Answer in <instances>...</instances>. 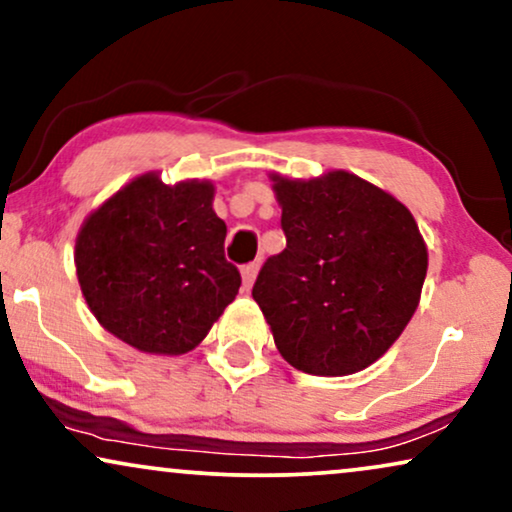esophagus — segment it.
Returning <instances> with one entry per match:
<instances>
[{
    "mask_svg": "<svg viewBox=\"0 0 512 512\" xmlns=\"http://www.w3.org/2000/svg\"><path fill=\"white\" fill-rule=\"evenodd\" d=\"M256 275H258V263L244 265V268H242V286H244V291H249L251 286H254Z\"/></svg>",
    "mask_w": 512,
    "mask_h": 512,
    "instance_id": "34e87169",
    "label": "esophagus"
}]
</instances>
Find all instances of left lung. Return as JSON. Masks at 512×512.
Masks as SVG:
<instances>
[{
  "instance_id": "1",
  "label": "left lung",
  "mask_w": 512,
  "mask_h": 512,
  "mask_svg": "<svg viewBox=\"0 0 512 512\" xmlns=\"http://www.w3.org/2000/svg\"><path fill=\"white\" fill-rule=\"evenodd\" d=\"M270 181L286 249L265 261L251 296L293 368L359 373L394 345L422 298L429 251L415 216L345 170Z\"/></svg>"
}]
</instances>
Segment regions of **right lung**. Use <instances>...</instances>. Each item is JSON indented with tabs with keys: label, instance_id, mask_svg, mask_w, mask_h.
I'll use <instances>...</instances> for the list:
<instances>
[{
	"label": "right lung",
	"instance_id": "1",
	"mask_svg": "<svg viewBox=\"0 0 512 512\" xmlns=\"http://www.w3.org/2000/svg\"><path fill=\"white\" fill-rule=\"evenodd\" d=\"M212 181L139 174L76 235L81 293L104 331L146 354L179 356L207 338L240 291Z\"/></svg>",
	"mask_w": 512,
	"mask_h": 512
}]
</instances>
